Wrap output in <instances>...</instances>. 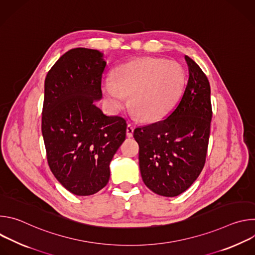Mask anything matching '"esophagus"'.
Returning <instances> with one entry per match:
<instances>
[{"instance_id": "esophagus-1", "label": "esophagus", "mask_w": 255, "mask_h": 255, "mask_svg": "<svg viewBox=\"0 0 255 255\" xmlns=\"http://www.w3.org/2000/svg\"><path fill=\"white\" fill-rule=\"evenodd\" d=\"M133 132H134V127L131 125V124H128L127 125V128H126V134L128 137H132L133 136Z\"/></svg>"}]
</instances>
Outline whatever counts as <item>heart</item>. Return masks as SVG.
I'll return each instance as SVG.
<instances>
[{
	"instance_id": "1",
	"label": "heart",
	"mask_w": 255,
	"mask_h": 255,
	"mask_svg": "<svg viewBox=\"0 0 255 255\" xmlns=\"http://www.w3.org/2000/svg\"><path fill=\"white\" fill-rule=\"evenodd\" d=\"M185 85V70L178 62L160 57H141L119 65L114 81L104 80L101 91L109 106L118 112L127 102L135 115L157 120L177 102Z\"/></svg>"
}]
</instances>
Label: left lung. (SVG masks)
I'll list each match as a JSON object with an SVG mask.
<instances>
[{
	"instance_id": "8db88e82",
	"label": "left lung",
	"mask_w": 255,
	"mask_h": 255,
	"mask_svg": "<svg viewBox=\"0 0 255 255\" xmlns=\"http://www.w3.org/2000/svg\"><path fill=\"white\" fill-rule=\"evenodd\" d=\"M185 59L189 81L174 110L161 121L134 130L143 183L163 197H176L193 185L205 165L210 137V84L191 57Z\"/></svg>"
}]
</instances>
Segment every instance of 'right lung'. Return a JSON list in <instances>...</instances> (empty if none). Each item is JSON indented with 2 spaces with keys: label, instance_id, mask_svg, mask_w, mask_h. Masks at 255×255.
Instances as JSON below:
<instances>
[{
  "label": "right lung",
  "instance_id": "1",
  "mask_svg": "<svg viewBox=\"0 0 255 255\" xmlns=\"http://www.w3.org/2000/svg\"><path fill=\"white\" fill-rule=\"evenodd\" d=\"M96 49L65 52L44 83L41 130L48 165L59 183L77 196H91L110 178V162L126 137L127 124L107 116L97 101L107 62Z\"/></svg>",
  "mask_w": 255,
  "mask_h": 255
}]
</instances>
